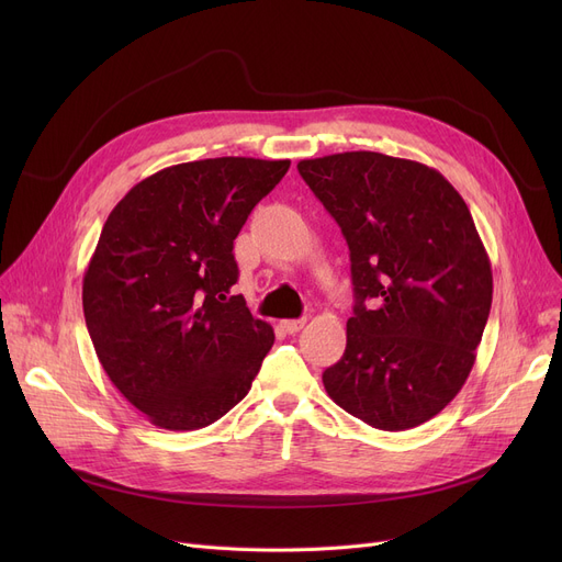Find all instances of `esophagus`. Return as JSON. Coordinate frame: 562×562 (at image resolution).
I'll return each mask as SVG.
<instances>
[{
  "label": "esophagus",
  "instance_id": "34e87169",
  "mask_svg": "<svg viewBox=\"0 0 562 562\" xmlns=\"http://www.w3.org/2000/svg\"><path fill=\"white\" fill-rule=\"evenodd\" d=\"M282 328L289 333V335H296L305 328V318H286L282 321Z\"/></svg>",
  "mask_w": 562,
  "mask_h": 562
}]
</instances>
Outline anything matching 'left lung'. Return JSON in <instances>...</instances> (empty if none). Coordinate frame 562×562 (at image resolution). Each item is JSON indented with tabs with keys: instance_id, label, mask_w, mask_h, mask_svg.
Returning <instances> with one entry per match:
<instances>
[{
	"instance_id": "left-lung-1",
	"label": "left lung",
	"mask_w": 562,
	"mask_h": 562,
	"mask_svg": "<svg viewBox=\"0 0 562 562\" xmlns=\"http://www.w3.org/2000/svg\"><path fill=\"white\" fill-rule=\"evenodd\" d=\"M341 227L356 307L328 396L378 430L422 426L462 390L492 307V269L462 195L426 164L380 153L299 161Z\"/></svg>"
}]
</instances>
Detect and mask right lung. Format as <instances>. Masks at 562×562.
<instances>
[{
  "mask_svg": "<svg viewBox=\"0 0 562 562\" xmlns=\"http://www.w3.org/2000/svg\"><path fill=\"white\" fill-rule=\"evenodd\" d=\"M291 161L218 157L138 182L83 273V316L109 380L155 426L198 430L239 403L276 335L232 296V255Z\"/></svg>",
  "mask_w": 562,
  "mask_h": 562,
  "instance_id": "add662e5",
  "label": "right lung"
}]
</instances>
